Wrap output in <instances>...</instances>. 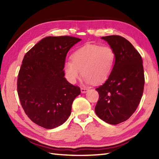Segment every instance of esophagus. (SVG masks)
I'll list each match as a JSON object with an SVG mask.
<instances>
[{"instance_id": "1", "label": "esophagus", "mask_w": 159, "mask_h": 159, "mask_svg": "<svg viewBox=\"0 0 159 159\" xmlns=\"http://www.w3.org/2000/svg\"><path fill=\"white\" fill-rule=\"evenodd\" d=\"M80 91H81V93H85L87 92V91H88V89H85V88H83V87H81V88H80Z\"/></svg>"}]
</instances>
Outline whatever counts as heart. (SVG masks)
Returning <instances> with one entry per match:
<instances>
[{"label":"heart","instance_id":"heart-1","mask_svg":"<svg viewBox=\"0 0 159 159\" xmlns=\"http://www.w3.org/2000/svg\"><path fill=\"white\" fill-rule=\"evenodd\" d=\"M64 63L63 70L68 81L76 83L82 74L87 84H100L109 79L115 66L116 54L109 46L86 44Z\"/></svg>","mask_w":159,"mask_h":159}]
</instances>
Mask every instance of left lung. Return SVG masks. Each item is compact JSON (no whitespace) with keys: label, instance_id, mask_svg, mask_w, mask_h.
I'll list each match as a JSON object with an SVG mask.
<instances>
[{"label":"left lung","instance_id":"1","mask_svg":"<svg viewBox=\"0 0 159 159\" xmlns=\"http://www.w3.org/2000/svg\"><path fill=\"white\" fill-rule=\"evenodd\" d=\"M116 54L110 77L96 89L99 99L95 112L105 122L116 125L127 120L136 111L143 95L144 71L140 54L123 37L101 38Z\"/></svg>","mask_w":159,"mask_h":159}]
</instances>
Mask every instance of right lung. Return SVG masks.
<instances>
[{
  "label": "right lung",
  "instance_id": "1",
  "mask_svg": "<svg viewBox=\"0 0 159 159\" xmlns=\"http://www.w3.org/2000/svg\"><path fill=\"white\" fill-rule=\"evenodd\" d=\"M80 40L70 36L46 37L24 57L17 90L25 113L39 126L52 129L70 116L80 89L64 77L63 66L69 50Z\"/></svg>",
  "mask_w": 159,
  "mask_h": 159
}]
</instances>
